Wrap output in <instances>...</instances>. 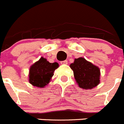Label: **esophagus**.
Returning <instances> with one entry per match:
<instances>
[{
    "mask_svg": "<svg viewBox=\"0 0 124 124\" xmlns=\"http://www.w3.org/2000/svg\"><path fill=\"white\" fill-rule=\"evenodd\" d=\"M61 64H68V61H67V60H64V61H61Z\"/></svg>",
    "mask_w": 124,
    "mask_h": 124,
    "instance_id": "34e87169",
    "label": "esophagus"
}]
</instances>
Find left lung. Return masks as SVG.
Segmentation results:
<instances>
[{
	"instance_id": "left-lung-1",
	"label": "left lung",
	"mask_w": 124,
	"mask_h": 124,
	"mask_svg": "<svg viewBox=\"0 0 124 124\" xmlns=\"http://www.w3.org/2000/svg\"><path fill=\"white\" fill-rule=\"evenodd\" d=\"M76 83L80 88L92 89L100 83V70L84 58H75L70 64Z\"/></svg>"
}]
</instances>
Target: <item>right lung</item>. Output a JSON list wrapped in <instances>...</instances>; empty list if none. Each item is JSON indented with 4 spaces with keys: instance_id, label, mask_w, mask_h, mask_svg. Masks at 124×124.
I'll list each match as a JSON object with an SVG mask.
<instances>
[{
    "instance_id": "right-lung-1",
    "label": "right lung",
    "mask_w": 124,
    "mask_h": 124,
    "mask_svg": "<svg viewBox=\"0 0 124 124\" xmlns=\"http://www.w3.org/2000/svg\"><path fill=\"white\" fill-rule=\"evenodd\" d=\"M58 67L56 62L51 63L46 58L41 57L29 68V83L38 88H44L51 81L54 70Z\"/></svg>"
}]
</instances>
